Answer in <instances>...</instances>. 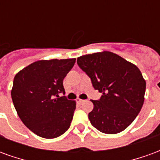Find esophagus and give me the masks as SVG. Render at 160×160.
<instances>
[{"mask_svg": "<svg viewBox=\"0 0 160 160\" xmlns=\"http://www.w3.org/2000/svg\"><path fill=\"white\" fill-rule=\"evenodd\" d=\"M86 100H84V99H81V98H77V102L78 103H80V104H81V103H83V102H85Z\"/></svg>", "mask_w": 160, "mask_h": 160, "instance_id": "34e87169", "label": "esophagus"}]
</instances>
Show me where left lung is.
Returning a JSON list of instances; mask_svg holds the SVG:
<instances>
[{
	"mask_svg": "<svg viewBox=\"0 0 160 160\" xmlns=\"http://www.w3.org/2000/svg\"><path fill=\"white\" fill-rule=\"evenodd\" d=\"M78 66L91 78L94 89L102 93L91 100L93 110L88 118L102 133L114 134L127 128L140 113L146 80L133 63L110 51L80 56Z\"/></svg>",
	"mask_w": 160,
	"mask_h": 160,
	"instance_id": "1",
	"label": "left lung"
}]
</instances>
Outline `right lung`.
<instances>
[{"label":"right lung","instance_id":"add662e5","mask_svg":"<svg viewBox=\"0 0 160 160\" xmlns=\"http://www.w3.org/2000/svg\"><path fill=\"white\" fill-rule=\"evenodd\" d=\"M74 63L75 58L40 60L13 79L11 96L18 116L40 137H58L70 127L76 102L59 94H65L63 79Z\"/></svg>","mask_w":160,"mask_h":160}]
</instances>
